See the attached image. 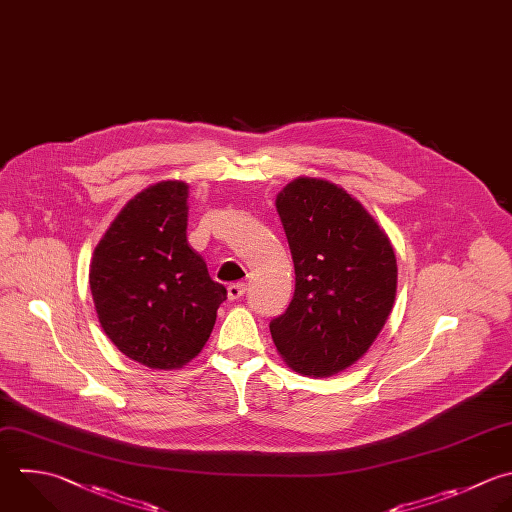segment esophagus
Returning <instances> with one entry per match:
<instances>
[{"label": "esophagus", "instance_id": "esophagus-1", "mask_svg": "<svg viewBox=\"0 0 512 512\" xmlns=\"http://www.w3.org/2000/svg\"><path fill=\"white\" fill-rule=\"evenodd\" d=\"M246 294V284L244 282H234L228 286V298L230 300H238Z\"/></svg>", "mask_w": 512, "mask_h": 512}]
</instances>
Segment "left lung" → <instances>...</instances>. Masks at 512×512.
<instances>
[{
  "label": "left lung",
  "instance_id": "left-lung-1",
  "mask_svg": "<svg viewBox=\"0 0 512 512\" xmlns=\"http://www.w3.org/2000/svg\"><path fill=\"white\" fill-rule=\"evenodd\" d=\"M296 288L270 322L284 362L314 378L352 366L372 346L396 296L392 244L344 188L296 178L276 196Z\"/></svg>",
  "mask_w": 512,
  "mask_h": 512
}]
</instances>
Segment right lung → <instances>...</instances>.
<instances>
[{
    "instance_id": "obj_1",
    "label": "right lung",
    "mask_w": 512,
    "mask_h": 512,
    "mask_svg": "<svg viewBox=\"0 0 512 512\" xmlns=\"http://www.w3.org/2000/svg\"><path fill=\"white\" fill-rule=\"evenodd\" d=\"M186 228L188 184H154L116 216L90 266L104 332L122 354L156 370L196 358L226 300Z\"/></svg>"
}]
</instances>
